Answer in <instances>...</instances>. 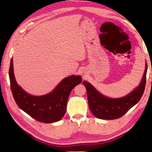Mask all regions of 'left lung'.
Here are the masks:
<instances>
[{
	"mask_svg": "<svg viewBox=\"0 0 152 152\" xmlns=\"http://www.w3.org/2000/svg\"><path fill=\"white\" fill-rule=\"evenodd\" d=\"M147 68L146 61L145 72L139 86L130 93L121 98L107 97L101 93L89 82L83 81V84L87 90L89 107L94 115L96 118L104 120L118 118L138 103L145 91Z\"/></svg>",
	"mask_w": 152,
	"mask_h": 152,
	"instance_id": "left-lung-1",
	"label": "left lung"
}]
</instances>
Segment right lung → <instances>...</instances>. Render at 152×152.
Returning a JSON list of instances; mask_svg holds the SVG:
<instances>
[{
  "label": "right lung",
  "instance_id": "add662e5",
  "mask_svg": "<svg viewBox=\"0 0 152 152\" xmlns=\"http://www.w3.org/2000/svg\"><path fill=\"white\" fill-rule=\"evenodd\" d=\"M9 75L12 93L18 107L35 120L46 124L59 121L65 115L70 92L82 82L81 76L72 75L63 79L50 93L34 96L17 83L14 74L12 58Z\"/></svg>",
  "mask_w": 152,
  "mask_h": 152
}]
</instances>
